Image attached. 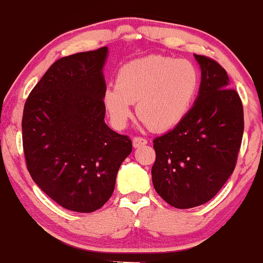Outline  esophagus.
<instances>
[{"label":"esophagus","instance_id":"34e87169","mask_svg":"<svg viewBox=\"0 0 263 263\" xmlns=\"http://www.w3.org/2000/svg\"><path fill=\"white\" fill-rule=\"evenodd\" d=\"M132 144H134L135 148H138V147L147 144V140L143 137H138V136H136V137H134V140H132Z\"/></svg>","mask_w":263,"mask_h":263}]
</instances>
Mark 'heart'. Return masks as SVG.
<instances>
[{
  "label": "heart",
  "mask_w": 263,
  "mask_h": 263,
  "mask_svg": "<svg viewBox=\"0 0 263 263\" xmlns=\"http://www.w3.org/2000/svg\"><path fill=\"white\" fill-rule=\"evenodd\" d=\"M200 73L194 63L167 55H148L123 64L115 87L104 92V106L115 127L138 117L153 131H167L188 116L197 99Z\"/></svg>",
  "instance_id": "1"
}]
</instances>
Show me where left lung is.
Here are the masks:
<instances>
[{"mask_svg": "<svg viewBox=\"0 0 263 263\" xmlns=\"http://www.w3.org/2000/svg\"><path fill=\"white\" fill-rule=\"evenodd\" d=\"M199 95L188 116L153 141L152 182L163 200L189 209L218 194L235 170L243 135V107L218 62L194 54Z\"/></svg>", "mask_w": 263, "mask_h": 263, "instance_id": "1", "label": "left lung"}]
</instances>
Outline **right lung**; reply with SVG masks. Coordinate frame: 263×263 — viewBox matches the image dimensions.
I'll list each match as a JSON object with an SVG mask.
<instances>
[{
    "label": "right lung",
    "instance_id": "add662e5",
    "mask_svg": "<svg viewBox=\"0 0 263 263\" xmlns=\"http://www.w3.org/2000/svg\"><path fill=\"white\" fill-rule=\"evenodd\" d=\"M107 48L57 60L23 108L27 170L49 198L68 210L91 213L112 195L128 136L105 123L102 68Z\"/></svg>",
    "mask_w": 263,
    "mask_h": 263
}]
</instances>
